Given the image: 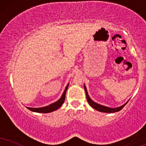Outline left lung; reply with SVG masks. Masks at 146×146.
Listing matches in <instances>:
<instances>
[{
  "label": "left lung",
  "mask_w": 146,
  "mask_h": 146,
  "mask_svg": "<svg viewBox=\"0 0 146 146\" xmlns=\"http://www.w3.org/2000/svg\"><path fill=\"white\" fill-rule=\"evenodd\" d=\"M84 90H85L86 95H87V100L88 103L89 104V105L91 106V107L93 108L95 110H97L99 111H102V112H106V113L116 112V111L121 110L123 109L124 107H125V106L126 105V104H127V103H126L125 104H124V105L120 106V107L116 108H108V107H106V106H102V105H100V104L95 103V102H93V100H91V99L89 98V95H88L87 89H86L85 86H84Z\"/></svg>",
  "instance_id": "8db88e82"
}]
</instances>
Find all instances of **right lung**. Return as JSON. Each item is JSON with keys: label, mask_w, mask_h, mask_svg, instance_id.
Instances as JSON below:
<instances>
[{"label": "right lung", "mask_w": 146, "mask_h": 146, "mask_svg": "<svg viewBox=\"0 0 146 146\" xmlns=\"http://www.w3.org/2000/svg\"><path fill=\"white\" fill-rule=\"evenodd\" d=\"M68 85H69V84H68V85L66 86V89H65V91H64V93H63L62 96L61 97V98L59 99L58 101H57L56 102H55V103L52 104L51 105L48 106H45V107L38 108H28V109H29L30 110H31L32 111H35V112H39V113H49V112H51V111L56 110L62 106V104H64L65 98H66V93L68 89Z\"/></svg>", "instance_id": "obj_1"}]
</instances>
